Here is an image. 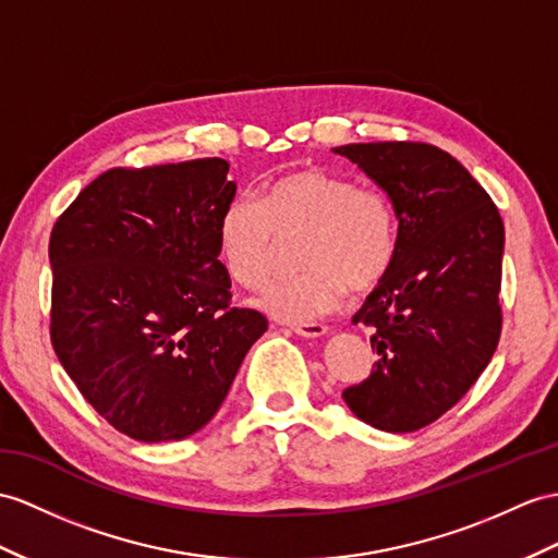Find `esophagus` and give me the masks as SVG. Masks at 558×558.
I'll return each instance as SVG.
<instances>
[{
    "instance_id": "obj_1",
    "label": "esophagus",
    "mask_w": 558,
    "mask_h": 558,
    "mask_svg": "<svg viewBox=\"0 0 558 558\" xmlns=\"http://www.w3.org/2000/svg\"><path fill=\"white\" fill-rule=\"evenodd\" d=\"M289 329L303 338H319L326 333V326L319 322H295V324H289Z\"/></svg>"
}]
</instances>
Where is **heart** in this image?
<instances>
[{
  "label": "heart",
  "instance_id": "obj_1",
  "mask_svg": "<svg viewBox=\"0 0 558 558\" xmlns=\"http://www.w3.org/2000/svg\"><path fill=\"white\" fill-rule=\"evenodd\" d=\"M217 239L229 277L246 289L267 287L281 243L301 241V275L269 287L257 305L279 319L303 322L329 315L345 289L360 295L386 279L398 251V217L381 186L301 168L265 184L260 201L229 203Z\"/></svg>",
  "mask_w": 558,
  "mask_h": 558
}]
</instances>
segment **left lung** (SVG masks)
Instances as JSON below:
<instances>
[{"instance_id": "8db88e82", "label": "left lung", "mask_w": 558, "mask_h": 558, "mask_svg": "<svg viewBox=\"0 0 558 558\" xmlns=\"http://www.w3.org/2000/svg\"><path fill=\"white\" fill-rule=\"evenodd\" d=\"M333 151L386 189L398 215L396 260L355 315L374 329L378 360L343 400L374 428L418 430L452 410L495 355L505 222L490 194L438 146Z\"/></svg>"}]
</instances>
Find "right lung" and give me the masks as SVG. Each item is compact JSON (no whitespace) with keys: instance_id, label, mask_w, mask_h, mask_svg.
<instances>
[{"instance_id":"1","label":"right lung","mask_w":558,"mask_h":558,"mask_svg":"<svg viewBox=\"0 0 558 558\" xmlns=\"http://www.w3.org/2000/svg\"><path fill=\"white\" fill-rule=\"evenodd\" d=\"M229 162L111 168L49 239L53 352L83 398L140 442L182 440L220 410L263 312L232 305L220 217Z\"/></svg>"}]
</instances>
